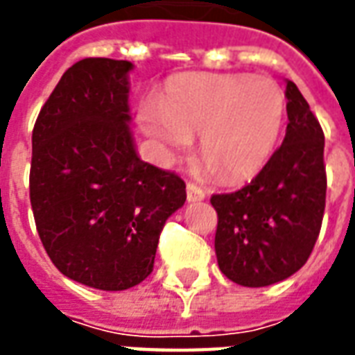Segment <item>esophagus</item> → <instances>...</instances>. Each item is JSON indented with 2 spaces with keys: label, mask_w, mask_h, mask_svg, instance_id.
<instances>
[{
  "label": "esophagus",
  "mask_w": 355,
  "mask_h": 355,
  "mask_svg": "<svg viewBox=\"0 0 355 355\" xmlns=\"http://www.w3.org/2000/svg\"><path fill=\"white\" fill-rule=\"evenodd\" d=\"M186 198H188V201H201L205 198V192L198 184L188 182V186H186Z\"/></svg>",
  "instance_id": "34e87169"
}]
</instances>
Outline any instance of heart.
Listing matches in <instances>:
<instances>
[{
	"mask_svg": "<svg viewBox=\"0 0 355 355\" xmlns=\"http://www.w3.org/2000/svg\"><path fill=\"white\" fill-rule=\"evenodd\" d=\"M285 119V94L266 78L186 73L171 81L162 108L142 112L148 135L184 148L201 135V157L223 182L259 175L274 155Z\"/></svg>",
	"mask_w": 355,
	"mask_h": 355,
	"instance_id": "obj_1",
	"label": "heart"
}]
</instances>
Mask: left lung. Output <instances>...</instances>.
Returning <instances> with one entry per match:
<instances>
[{
    "instance_id": "obj_1",
    "label": "left lung",
    "mask_w": 355,
    "mask_h": 355,
    "mask_svg": "<svg viewBox=\"0 0 355 355\" xmlns=\"http://www.w3.org/2000/svg\"><path fill=\"white\" fill-rule=\"evenodd\" d=\"M287 132L266 167L236 192L213 193L218 268L243 287H266L310 259L325 211V137L318 117L287 81Z\"/></svg>"
}]
</instances>
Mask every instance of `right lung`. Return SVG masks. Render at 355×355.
I'll use <instances>...</instances> for the list:
<instances>
[{
	"mask_svg": "<svg viewBox=\"0 0 355 355\" xmlns=\"http://www.w3.org/2000/svg\"><path fill=\"white\" fill-rule=\"evenodd\" d=\"M127 60L83 58L40 110L32 132L30 201L53 264L73 282L123 291L154 270L165 220L186 201L173 171L132 144Z\"/></svg>",
	"mask_w": 355,
	"mask_h": 355,
	"instance_id": "1",
	"label": "right lung"
}]
</instances>
